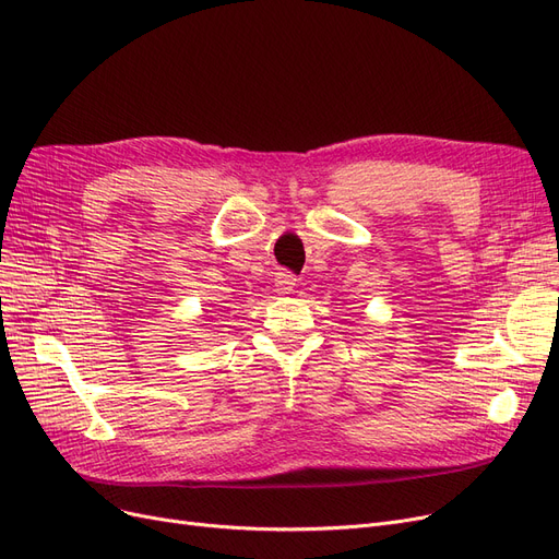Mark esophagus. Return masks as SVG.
Listing matches in <instances>:
<instances>
[{
	"instance_id": "obj_1",
	"label": "esophagus",
	"mask_w": 559,
	"mask_h": 559,
	"mask_svg": "<svg viewBox=\"0 0 559 559\" xmlns=\"http://www.w3.org/2000/svg\"><path fill=\"white\" fill-rule=\"evenodd\" d=\"M295 285H297V278L292 276L289 272H278V274H276L274 287H276L278 295H289V292L295 289Z\"/></svg>"
}]
</instances>
